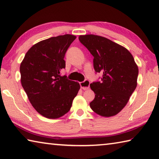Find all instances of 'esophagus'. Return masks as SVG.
<instances>
[{
	"label": "esophagus",
	"mask_w": 159,
	"mask_h": 159,
	"mask_svg": "<svg viewBox=\"0 0 159 159\" xmlns=\"http://www.w3.org/2000/svg\"><path fill=\"white\" fill-rule=\"evenodd\" d=\"M90 81L88 80H85L84 81L80 82V88H81L83 90H88V88H90Z\"/></svg>",
	"instance_id": "obj_1"
}]
</instances>
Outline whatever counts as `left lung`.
Segmentation results:
<instances>
[{"label":"left lung","mask_w":159,"mask_h":159,"mask_svg":"<svg viewBox=\"0 0 159 159\" xmlns=\"http://www.w3.org/2000/svg\"><path fill=\"white\" fill-rule=\"evenodd\" d=\"M79 39L94 57L95 71L102 74L100 81L90 84L95 95L90 108L102 116L116 115L127 104L138 84V67L133 55L107 38L88 34Z\"/></svg>","instance_id":"1"}]
</instances>
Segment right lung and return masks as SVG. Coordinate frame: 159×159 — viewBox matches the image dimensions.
<instances>
[{"label":"right lung","mask_w":159,"mask_h":159,"mask_svg":"<svg viewBox=\"0 0 159 159\" xmlns=\"http://www.w3.org/2000/svg\"><path fill=\"white\" fill-rule=\"evenodd\" d=\"M76 36L51 37L34 45L20 64L21 83L32 106L40 114L55 119L71 109L79 83L60 76L64 55Z\"/></svg>","instance_id":"obj_1"}]
</instances>
